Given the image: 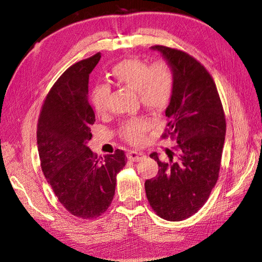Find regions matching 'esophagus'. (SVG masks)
<instances>
[{"label":"esophagus","instance_id":"1","mask_svg":"<svg viewBox=\"0 0 262 262\" xmlns=\"http://www.w3.org/2000/svg\"><path fill=\"white\" fill-rule=\"evenodd\" d=\"M126 157H128V160L131 162H139V161L144 160L146 155L144 153L137 152V150H130V152L126 154Z\"/></svg>","mask_w":262,"mask_h":262}]
</instances>
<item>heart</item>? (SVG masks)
Segmentation results:
<instances>
[{"label":"heart","instance_id":"obj_1","mask_svg":"<svg viewBox=\"0 0 262 262\" xmlns=\"http://www.w3.org/2000/svg\"><path fill=\"white\" fill-rule=\"evenodd\" d=\"M112 76L117 85L137 92L142 106L154 114L164 112L172 99L175 75L166 61H156L149 66L140 59H125L114 66ZM110 93L108 85H98L93 90L91 102L97 114L107 112ZM149 125L146 119H132L122 124L121 136L130 144H141Z\"/></svg>","mask_w":262,"mask_h":262}]
</instances>
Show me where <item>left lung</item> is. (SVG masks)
<instances>
[{"instance_id": "left-lung-1", "label": "left lung", "mask_w": 262, "mask_h": 262, "mask_svg": "<svg viewBox=\"0 0 262 262\" xmlns=\"http://www.w3.org/2000/svg\"><path fill=\"white\" fill-rule=\"evenodd\" d=\"M161 52L175 75L173 94L166 108V132L175 139L168 160L158 164L157 176L145 181L150 207L160 217L176 222L193 215L209 199L215 186L223 152L226 121L212 76L191 55L164 46L150 47Z\"/></svg>"}]
</instances>
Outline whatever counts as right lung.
Here are the masks:
<instances>
[{
    "label": "right lung",
    "mask_w": 262,
    "mask_h": 262,
    "mask_svg": "<svg viewBox=\"0 0 262 262\" xmlns=\"http://www.w3.org/2000/svg\"><path fill=\"white\" fill-rule=\"evenodd\" d=\"M100 53L70 67L51 87L41 107L37 145L43 175L60 203L81 219L100 216L112 203L117 173L125 165L122 149L100 160L87 146L95 114L89 78Z\"/></svg>",
    "instance_id": "right-lung-1"
}]
</instances>
